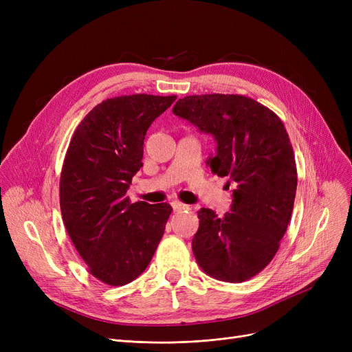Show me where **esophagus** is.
I'll return each instance as SVG.
<instances>
[{
	"label": "esophagus",
	"mask_w": 352,
	"mask_h": 352,
	"mask_svg": "<svg viewBox=\"0 0 352 352\" xmlns=\"http://www.w3.org/2000/svg\"><path fill=\"white\" fill-rule=\"evenodd\" d=\"M172 207H173L175 211H186V210H190L189 206L184 204V202H180V201H173V202H172Z\"/></svg>",
	"instance_id": "1"
}]
</instances>
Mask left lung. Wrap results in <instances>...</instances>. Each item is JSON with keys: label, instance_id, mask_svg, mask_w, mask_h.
I'll return each instance as SVG.
<instances>
[{"label": "left lung", "instance_id": "left-lung-1", "mask_svg": "<svg viewBox=\"0 0 352 352\" xmlns=\"http://www.w3.org/2000/svg\"><path fill=\"white\" fill-rule=\"evenodd\" d=\"M173 114L214 136L207 164L236 185L225 216L198 211L197 263L217 280H248L273 260L289 225L298 182L289 136L278 116L243 95H189Z\"/></svg>", "mask_w": 352, "mask_h": 352}]
</instances>
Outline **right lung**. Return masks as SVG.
Here are the masks:
<instances>
[{"mask_svg":"<svg viewBox=\"0 0 352 352\" xmlns=\"http://www.w3.org/2000/svg\"><path fill=\"white\" fill-rule=\"evenodd\" d=\"M176 95L135 94L102 101L74 131L60 177L66 230L89 273L123 286L135 280L163 238L172 207L126 197L142 167L148 127Z\"/></svg>","mask_w":352,"mask_h":352,"instance_id":"obj_1","label":"right lung"}]
</instances>
